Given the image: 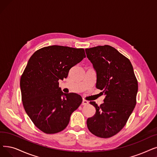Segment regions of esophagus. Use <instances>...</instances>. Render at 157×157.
<instances>
[{
  "mask_svg": "<svg viewBox=\"0 0 157 157\" xmlns=\"http://www.w3.org/2000/svg\"><path fill=\"white\" fill-rule=\"evenodd\" d=\"M88 104V101L85 100V99H83V101H82V105H86Z\"/></svg>",
  "mask_w": 157,
  "mask_h": 157,
  "instance_id": "34e87169",
  "label": "esophagus"
}]
</instances>
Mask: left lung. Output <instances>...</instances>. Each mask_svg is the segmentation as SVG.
<instances>
[{"label":"left lung","instance_id":"1","mask_svg":"<svg viewBox=\"0 0 157 157\" xmlns=\"http://www.w3.org/2000/svg\"><path fill=\"white\" fill-rule=\"evenodd\" d=\"M85 52L96 71V88L105 95L100 106L90 102L96 112L87 119V127L97 137H111L123 128L134 110L137 80L130 61L113 47L99 45Z\"/></svg>","mask_w":157,"mask_h":157}]
</instances>
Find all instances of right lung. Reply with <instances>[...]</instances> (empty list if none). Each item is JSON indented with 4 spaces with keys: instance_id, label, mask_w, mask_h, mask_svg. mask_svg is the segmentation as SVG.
<instances>
[{
    "instance_id": "obj_1",
    "label": "right lung",
    "mask_w": 157,
    "mask_h": 157,
    "mask_svg": "<svg viewBox=\"0 0 157 157\" xmlns=\"http://www.w3.org/2000/svg\"><path fill=\"white\" fill-rule=\"evenodd\" d=\"M85 57L83 49L51 45L29 58L20 78L22 101L25 112L41 131L53 134L63 130L82 103L79 94L61 90L58 80L67 78L71 68Z\"/></svg>"
}]
</instances>
